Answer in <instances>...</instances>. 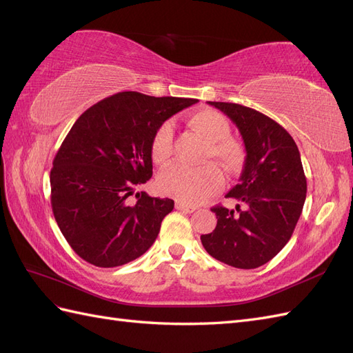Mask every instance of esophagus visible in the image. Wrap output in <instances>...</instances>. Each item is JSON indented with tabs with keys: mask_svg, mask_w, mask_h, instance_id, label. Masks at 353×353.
<instances>
[{
	"mask_svg": "<svg viewBox=\"0 0 353 353\" xmlns=\"http://www.w3.org/2000/svg\"><path fill=\"white\" fill-rule=\"evenodd\" d=\"M175 209L181 210V212H185V213H193L196 210V206H188V205H184V203L178 201L175 205Z\"/></svg>",
	"mask_w": 353,
	"mask_h": 353,
	"instance_id": "1",
	"label": "esophagus"
}]
</instances>
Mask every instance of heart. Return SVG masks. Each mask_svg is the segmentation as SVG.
<instances>
[{
  "label": "heart",
  "instance_id": "obj_1",
  "mask_svg": "<svg viewBox=\"0 0 353 353\" xmlns=\"http://www.w3.org/2000/svg\"><path fill=\"white\" fill-rule=\"evenodd\" d=\"M188 123L208 141L206 157H213L230 172H236L244 162V148L236 138L230 137V123L219 112L200 109L191 113ZM174 125L165 121L157 126L152 137L150 154L156 165H166L172 153ZM159 188L162 193L185 205H199L221 190L223 175L215 165L188 168L172 165L159 175Z\"/></svg>",
  "mask_w": 353,
  "mask_h": 353
}]
</instances>
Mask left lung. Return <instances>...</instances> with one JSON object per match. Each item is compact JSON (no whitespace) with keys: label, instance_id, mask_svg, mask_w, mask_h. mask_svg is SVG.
Returning a JSON list of instances; mask_svg holds the SVG:
<instances>
[{"label":"left lung","instance_id":"8db88e82","mask_svg":"<svg viewBox=\"0 0 353 353\" xmlns=\"http://www.w3.org/2000/svg\"><path fill=\"white\" fill-rule=\"evenodd\" d=\"M208 103L239 128L245 160L239 184L227 194L239 205L212 208L216 227L200 240L212 258L234 268H258L284 248L301 218L306 199L301 153L292 135L263 113L236 103Z\"/></svg>","mask_w":353,"mask_h":353}]
</instances>
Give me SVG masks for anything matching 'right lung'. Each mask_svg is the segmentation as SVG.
<instances>
[{"instance_id":"1","label":"right lung","mask_w":353,"mask_h":353,"mask_svg":"<svg viewBox=\"0 0 353 353\" xmlns=\"http://www.w3.org/2000/svg\"><path fill=\"white\" fill-rule=\"evenodd\" d=\"M196 99L123 91L85 110L61 143L50 174L51 208L70 248L83 261L114 268L152 248L174 200L137 185L153 175L154 131Z\"/></svg>"}]
</instances>
